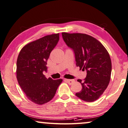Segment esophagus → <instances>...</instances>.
Returning a JSON list of instances; mask_svg holds the SVG:
<instances>
[{"mask_svg":"<svg viewBox=\"0 0 128 128\" xmlns=\"http://www.w3.org/2000/svg\"><path fill=\"white\" fill-rule=\"evenodd\" d=\"M65 81H66L69 84H72L75 82V80L72 79H65Z\"/></svg>","mask_w":128,"mask_h":128,"instance_id":"obj_1","label":"esophagus"}]
</instances>
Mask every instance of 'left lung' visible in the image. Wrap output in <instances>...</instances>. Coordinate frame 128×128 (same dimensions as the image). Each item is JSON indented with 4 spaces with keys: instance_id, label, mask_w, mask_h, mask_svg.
<instances>
[{
    "instance_id": "obj_1",
    "label": "left lung",
    "mask_w": 128,
    "mask_h": 128,
    "mask_svg": "<svg viewBox=\"0 0 128 128\" xmlns=\"http://www.w3.org/2000/svg\"><path fill=\"white\" fill-rule=\"evenodd\" d=\"M66 45L74 50L76 66L87 71L84 81L78 79L82 88L76 95L86 102L100 98L110 80L112 62L109 54L98 40L82 33H62Z\"/></svg>"
}]
</instances>
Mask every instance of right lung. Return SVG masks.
Instances as JSON below:
<instances>
[{
  "instance_id": "add662e5",
  "label": "right lung",
  "mask_w": 128,
  "mask_h": 128,
  "mask_svg": "<svg viewBox=\"0 0 128 128\" xmlns=\"http://www.w3.org/2000/svg\"><path fill=\"white\" fill-rule=\"evenodd\" d=\"M59 40V33L48 35L24 46L16 61V78L22 91L32 102L38 104L54 97L62 79H47V60Z\"/></svg>"
}]
</instances>
